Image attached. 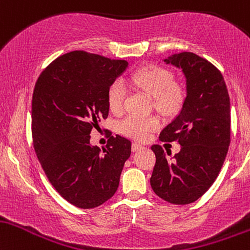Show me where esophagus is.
<instances>
[{
  "label": "esophagus",
  "mask_w": 250,
  "mask_h": 250,
  "mask_svg": "<svg viewBox=\"0 0 250 250\" xmlns=\"http://www.w3.org/2000/svg\"><path fill=\"white\" fill-rule=\"evenodd\" d=\"M143 148H144V146L138 144V143H133V144H132V151H133V152H136V151H139V150H143Z\"/></svg>",
  "instance_id": "obj_1"
}]
</instances>
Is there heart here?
Listing matches in <instances>:
<instances>
[{
	"label": "heart",
	"instance_id": "b5f03b06",
	"mask_svg": "<svg viewBox=\"0 0 250 250\" xmlns=\"http://www.w3.org/2000/svg\"><path fill=\"white\" fill-rule=\"evenodd\" d=\"M132 83L153 97L155 107L164 114H170L181 107L184 91L181 85L173 83L172 73L158 66H148L132 75ZM127 88L123 79L112 81L107 89V105L113 113H119L124 107ZM159 120L156 117L130 114L120 120L118 128L123 134L133 139L144 140L148 133L158 128Z\"/></svg>",
	"mask_w": 250,
	"mask_h": 250
}]
</instances>
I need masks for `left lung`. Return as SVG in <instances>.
Returning a JSON list of instances; mask_svg holds the SVG:
<instances>
[{"label": "left lung", "instance_id": "1", "mask_svg": "<svg viewBox=\"0 0 250 250\" xmlns=\"http://www.w3.org/2000/svg\"><path fill=\"white\" fill-rule=\"evenodd\" d=\"M182 69L187 97L172 123L161 132L162 142H178L181 151L172 158L161 145L151 150L156 164L151 188L162 200L189 204L201 197L217 178L230 144V100L226 83L217 68L190 52L165 59Z\"/></svg>", "mask_w": 250, "mask_h": 250}]
</instances>
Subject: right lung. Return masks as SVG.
I'll use <instances>...</instances> for the list:
<instances>
[{
  "mask_svg": "<svg viewBox=\"0 0 250 250\" xmlns=\"http://www.w3.org/2000/svg\"><path fill=\"white\" fill-rule=\"evenodd\" d=\"M127 64L74 50L52 61L35 83V153L50 184L78 208H97L110 200L131 155V142L118 134L103 151L89 144L92 128L108 116V86Z\"/></svg>",
  "mask_w": 250,
  "mask_h": 250,
  "instance_id": "right-lung-1",
  "label": "right lung"
}]
</instances>
